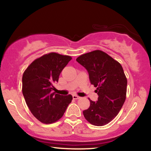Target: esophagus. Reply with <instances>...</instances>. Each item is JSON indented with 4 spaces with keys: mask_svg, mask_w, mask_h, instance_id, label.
Listing matches in <instances>:
<instances>
[{
    "mask_svg": "<svg viewBox=\"0 0 151 151\" xmlns=\"http://www.w3.org/2000/svg\"><path fill=\"white\" fill-rule=\"evenodd\" d=\"M73 99H75V100H76V99H79L81 98L80 96H78V95H76V94H73Z\"/></svg>",
    "mask_w": 151,
    "mask_h": 151,
    "instance_id": "1",
    "label": "esophagus"
}]
</instances>
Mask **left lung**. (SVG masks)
Segmentation results:
<instances>
[{
    "label": "left lung",
    "mask_w": 151,
    "mask_h": 151,
    "mask_svg": "<svg viewBox=\"0 0 151 151\" xmlns=\"http://www.w3.org/2000/svg\"><path fill=\"white\" fill-rule=\"evenodd\" d=\"M76 61L87 70L91 83L99 95L96 102L83 111L86 121L94 126H104L113 120L126 100L127 79L118 61L100 50L82 55Z\"/></svg>",
    "instance_id": "8db88e82"
}]
</instances>
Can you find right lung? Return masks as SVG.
<instances>
[{
  "label": "right lung",
  "mask_w": 151,
  "mask_h": 151,
  "mask_svg": "<svg viewBox=\"0 0 151 151\" xmlns=\"http://www.w3.org/2000/svg\"><path fill=\"white\" fill-rule=\"evenodd\" d=\"M72 57L50 52L35 59L22 75V91L30 112L44 124H51L63 116L73 100L71 94H55L53 84Z\"/></svg>",
  "instance_id": "add662e5"
}]
</instances>
